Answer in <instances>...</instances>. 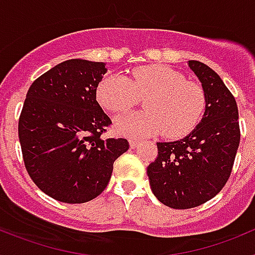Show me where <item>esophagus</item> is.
<instances>
[{
  "label": "esophagus",
  "instance_id": "34e87169",
  "mask_svg": "<svg viewBox=\"0 0 255 255\" xmlns=\"http://www.w3.org/2000/svg\"><path fill=\"white\" fill-rule=\"evenodd\" d=\"M129 143H130V148H132V149L139 145V140H136V139H130Z\"/></svg>",
  "mask_w": 255,
  "mask_h": 255
}]
</instances>
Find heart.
I'll use <instances>...</instances> for the list:
<instances>
[{"instance_id": "1", "label": "heart", "mask_w": 255, "mask_h": 255, "mask_svg": "<svg viewBox=\"0 0 255 255\" xmlns=\"http://www.w3.org/2000/svg\"><path fill=\"white\" fill-rule=\"evenodd\" d=\"M145 97L147 111L120 116L115 129L130 138L163 131L167 138H181L195 129L206 111V93L198 83L164 65L136 69L131 78L107 75L97 88V100L105 110L123 114Z\"/></svg>"}]
</instances>
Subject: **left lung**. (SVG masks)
I'll return each instance as SVG.
<instances>
[{
    "mask_svg": "<svg viewBox=\"0 0 255 255\" xmlns=\"http://www.w3.org/2000/svg\"><path fill=\"white\" fill-rule=\"evenodd\" d=\"M206 93L202 121L185 138L157 143L158 155L148 166L150 189L164 206L194 208L218 194L229 180L240 143L238 105L216 71L190 60Z\"/></svg>",
    "mask_w": 255,
    "mask_h": 255,
    "instance_id": "obj_1",
    "label": "left lung"
}]
</instances>
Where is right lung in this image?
<instances>
[{
  "label": "right lung",
  "instance_id": "add662e5",
  "mask_svg": "<svg viewBox=\"0 0 255 255\" xmlns=\"http://www.w3.org/2000/svg\"><path fill=\"white\" fill-rule=\"evenodd\" d=\"M105 62L73 58L30 85L19 119V139L29 176L62 203H85L108 185L126 139L101 135L111 119L97 102Z\"/></svg>",
  "mask_w": 255,
  "mask_h": 255
}]
</instances>
